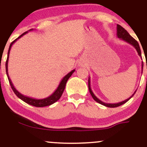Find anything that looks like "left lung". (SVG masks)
<instances>
[{
	"label": "left lung",
	"mask_w": 147,
	"mask_h": 147,
	"mask_svg": "<svg viewBox=\"0 0 147 147\" xmlns=\"http://www.w3.org/2000/svg\"><path fill=\"white\" fill-rule=\"evenodd\" d=\"M117 36L119 38H120V39L124 40V41L127 42V43H129V44L133 45V46L136 48V50H137L138 55H139L140 57H142L141 50H140V48L139 43H138V41H136V39H134V38H133V37L129 34V32H128L126 31L124 28H123L122 27L119 25H117ZM142 70H143V62H142ZM88 88H89V92H90V95L92 97V98L94 99V100L96 101L97 102H98L99 104H102V105H104V106H106V107H109V108H115V107H117V106H119L122 105V104H125L126 102H127L128 101H129V99L135 95V93H136V91H137V90L135 91L134 93H133V95L129 97V98L126 99V100L123 101V102L116 103V104H109V103L103 102L102 101H101L100 99H99L98 98H97V97L95 95V94L93 93V92H92V90H91V88H90V77L88 78Z\"/></svg>",
	"instance_id": "left-lung-1"
}]
</instances>
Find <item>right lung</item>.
Returning <instances> with one entry per match:
<instances>
[{"mask_svg": "<svg viewBox=\"0 0 147 147\" xmlns=\"http://www.w3.org/2000/svg\"><path fill=\"white\" fill-rule=\"evenodd\" d=\"M32 30H33V29H31V30H28V31L25 32H24L23 34H22L21 36H18V38H16V39H15L14 41L11 42V44H10V45H9V50H8L7 58V61H6V63H5L6 73H7V76L8 80H9V84H10V86H11V89H12L13 91H14V92L15 94H16V95L17 96L18 98L21 99V100H23V102L27 103V104H30V105L36 106V107H44V106L51 105V104H54V103L57 102V101H58L59 99H60V97H61L62 94H63L64 89H65V84H66V83H67V81H68V79L70 78V77H71L72 73H73V72L75 71V70H72L71 72H70L69 73L67 74V75H65V77H64L63 78L61 79V82L59 84V86L57 87L56 90H55V92H54L51 95H50L49 97H46V98L39 99H34V98H32V97H27V96L23 95V94L21 93V92H18V91L16 90V88H15L14 85H13L12 82H11V79H10L9 77V74H8V60H9L10 50H11V46H12V45L14 44L15 42L17 41L18 38H21V37L23 36V35H25V34L28 33L29 31H32Z\"/></svg>", "mask_w": 147, "mask_h": 147, "instance_id": "1", "label": "right lung"}]
</instances>
